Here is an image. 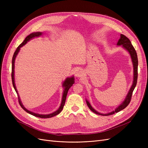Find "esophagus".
Instances as JSON below:
<instances>
[{"label":"esophagus","mask_w":148,"mask_h":148,"mask_svg":"<svg viewBox=\"0 0 148 148\" xmlns=\"http://www.w3.org/2000/svg\"><path fill=\"white\" fill-rule=\"evenodd\" d=\"M77 75H78V77H82V76L83 75L82 71H79L77 73Z\"/></svg>","instance_id":"esophagus-1"}]
</instances>
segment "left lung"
Instances as JSON below:
<instances>
[{
	"instance_id": "8db88e82",
	"label": "left lung",
	"mask_w": 148,
	"mask_h": 148,
	"mask_svg": "<svg viewBox=\"0 0 148 148\" xmlns=\"http://www.w3.org/2000/svg\"><path fill=\"white\" fill-rule=\"evenodd\" d=\"M117 45L120 46V45H122V46L127 50L130 54L131 56L132 59V62H133V67H134V79H133V83L132 86L130 89V91L128 93V95L125 98V101L123 102V103L121 105H120L117 109H116L114 111L110 113L109 114H100L99 112H97L96 110H95L92 107H91V106L89 104V102L86 100V104L87 106H88V107L89 108L91 111H92L94 113H95L96 114L98 115H104V116H107V115H110L114 114L115 113H117L119 112H120V110H122L123 109H124L125 107H127L128 106V105L130 104V102L131 101L132 99V96L133 95V90L135 89V88L136 85L137 83V79H138V57H137V53L135 51V48L133 46V45L132 44L130 41V39L125 36V35L121 34L120 35V38L119 39V41L117 42Z\"/></svg>"
}]
</instances>
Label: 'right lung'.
<instances>
[{"label":"right lung","instance_id":"add662e5","mask_svg":"<svg viewBox=\"0 0 148 148\" xmlns=\"http://www.w3.org/2000/svg\"><path fill=\"white\" fill-rule=\"evenodd\" d=\"M42 34V33L41 32H36V33H31L29 35H28L27 37L25 38V39L24 40V41L22 42L20 45L17 47V49H16V51L14 52V54L13 56V58H12V84H13V88H14L15 91L16 92L17 95H18V92L16 90V86L15 85V82H14V64H15V58L18 54V53L20 51V48L24 46L25 44L28 41L31 39H32L34 37H38L39 36H41ZM73 84H74V78L73 77H71V78H68L65 79V81L64 82L63 84V86L65 88L64 89V91L63 93V96H62V103H61V105L59 107V109H58L57 111L54 112L51 114H48V115H41V114H35L34 112H32L29 111L28 110L26 109V108H25V107L22 105L21 101L20 99V97L18 95V102H19V104L20 105V106L22 107V109H24V110H25L26 112L29 113L31 115H33L35 117H38L39 118H42V119H47V118H51L53 117V116H56L57 115L59 114V113H60V112L64 108V106L65 105V100H66V95H67V93H68V91L69 90L70 88L72 86Z\"/></svg>","mask_w":148,"mask_h":148}]
</instances>
